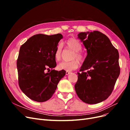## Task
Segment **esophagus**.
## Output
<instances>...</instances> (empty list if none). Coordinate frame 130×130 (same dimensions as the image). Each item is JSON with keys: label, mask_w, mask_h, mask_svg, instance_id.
<instances>
[{"label": "esophagus", "mask_w": 130, "mask_h": 130, "mask_svg": "<svg viewBox=\"0 0 130 130\" xmlns=\"http://www.w3.org/2000/svg\"><path fill=\"white\" fill-rule=\"evenodd\" d=\"M69 74H71V72H66V75H69Z\"/></svg>", "instance_id": "1"}]
</instances>
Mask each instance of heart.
Masks as SVG:
<instances>
[{
    "label": "heart",
    "instance_id": "heart-1",
    "mask_svg": "<svg viewBox=\"0 0 130 130\" xmlns=\"http://www.w3.org/2000/svg\"><path fill=\"white\" fill-rule=\"evenodd\" d=\"M65 44L68 48L74 51L72 55V59L77 58L81 61L83 60V56L80 51L81 49L80 43L76 38H70L65 41ZM62 46L58 45L55 53V58L56 60L60 61L61 58ZM79 65V63L77 60H74L71 61H63L58 65V68L60 70H64L67 72L72 71L76 69Z\"/></svg>",
    "mask_w": 130,
    "mask_h": 130
}]
</instances>
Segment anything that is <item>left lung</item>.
<instances>
[{
  "instance_id": "obj_1",
  "label": "left lung",
  "mask_w": 130,
  "mask_h": 130,
  "mask_svg": "<svg viewBox=\"0 0 130 130\" xmlns=\"http://www.w3.org/2000/svg\"><path fill=\"white\" fill-rule=\"evenodd\" d=\"M77 38L87 50V56L77 73L75 89L84 103L96 104L111 95L120 74L119 53L109 39L99 31L80 32Z\"/></svg>"
}]
</instances>
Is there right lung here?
<instances>
[{
  "label": "right lung",
  "mask_w": 130,
  "mask_h": 130,
  "mask_svg": "<svg viewBox=\"0 0 130 130\" xmlns=\"http://www.w3.org/2000/svg\"><path fill=\"white\" fill-rule=\"evenodd\" d=\"M63 38L61 34H37L20 48L17 61L19 86L30 99L44 102L50 99L66 71L53 69L56 66L55 53ZM51 69L50 72L46 70Z\"/></svg>",
  "instance_id": "right-lung-1"
}]
</instances>
